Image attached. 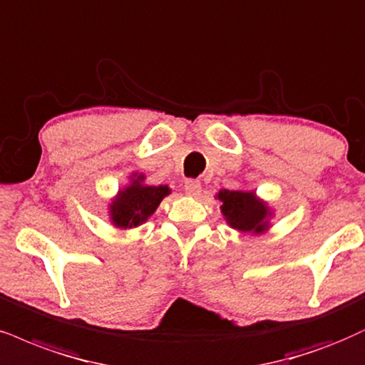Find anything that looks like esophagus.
Segmentation results:
<instances>
[{
  "label": "esophagus",
  "instance_id": "esophagus-1",
  "mask_svg": "<svg viewBox=\"0 0 365 365\" xmlns=\"http://www.w3.org/2000/svg\"><path fill=\"white\" fill-rule=\"evenodd\" d=\"M184 191L190 196H197L201 192V182L196 181V179H187V181L184 182Z\"/></svg>",
  "mask_w": 365,
  "mask_h": 365
}]
</instances>
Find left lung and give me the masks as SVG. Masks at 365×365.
I'll return each mask as SVG.
<instances>
[{
  "instance_id": "1",
  "label": "left lung",
  "mask_w": 365,
  "mask_h": 365,
  "mask_svg": "<svg viewBox=\"0 0 365 365\" xmlns=\"http://www.w3.org/2000/svg\"><path fill=\"white\" fill-rule=\"evenodd\" d=\"M217 197L222 201L220 210L233 230L260 235L271 227L269 218L272 217V210L264 200H259L255 191L220 190Z\"/></svg>"
}]
</instances>
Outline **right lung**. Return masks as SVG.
Masks as SVG:
<instances>
[{"instance_id": "add662e5", "label": "right lung", "mask_w": 365, "mask_h": 365, "mask_svg": "<svg viewBox=\"0 0 365 365\" xmlns=\"http://www.w3.org/2000/svg\"><path fill=\"white\" fill-rule=\"evenodd\" d=\"M145 175L133 173L130 184L118 191L110 203V222L116 228H137L155 213L157 206L165 196L170 195L169 186H148Z\"/></svg>"}]
</instances>
